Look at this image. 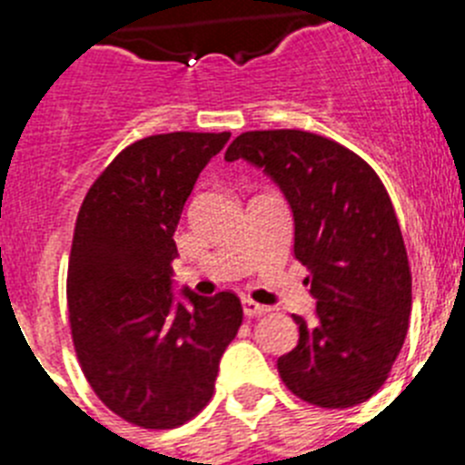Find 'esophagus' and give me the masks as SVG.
Instances as JSON below:
<instances>
[{
  "label": "esophagus",
  "instance_id": "obj_1",
  "mask_svg": "<svg viewBox=\"0 0 465 465\" xmlns=\"http://www.w3.org/2000/svg\"><path fill=\"white\" fill-rule=\"evenodd\" d=\"M242 310H244L246 316H262V314H268L270 307L261 305V302H256V300L252 298H244L242 300Z\"/></svg>",
  "mask_w": 465,
  "mask_h": 465
}]
</instances>
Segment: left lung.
Instances as JSON below:
<instances>
[{"mask_svg": "<svg viewBox=\"0 0 465 465\" xmlns=\"http://www.w3.org/2000/svg\"><path fill=\"white\" fill-rule=\"evenodd\" d=\"M246 160L282 188L293 253L307 268L314 322L293 316L298 347L277 361L300 401L342 410L380 391L410 326L412 274L391 197L342 143L302 130L242 133L225 160Z\"/></svg>", "mask_w": 465, "mask_h": 465, "instance_id": "8db88e82", "label": "left lung"}]
</instances>
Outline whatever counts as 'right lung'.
<instances>
[{
  "label": "right lung",
  "mask_w": 465,
  "mask_h": 465,
  "mask_svg": "<svg viewBox=\"0 0 465 465\" xmlns=\"http://www.w3.org/2000/svg\"><path fill=\"white\" fill-rule=\"evenodd\" d=\"M230 133H167L130 143L90 186L67 270L69 326L81 371L114 414L176 429L212 401L242 302L221 291L174 302V230L197 176Z\"/></svg>",
  "instance_id": "right-lung-1"
}]
</instances>
